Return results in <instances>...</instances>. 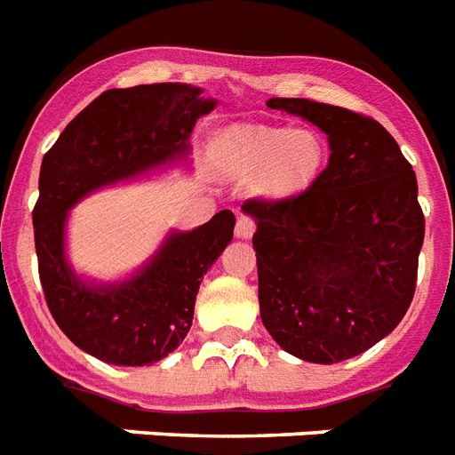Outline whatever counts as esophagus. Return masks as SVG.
<instances>
[{"label":"esophagus","instance_id":"esophagus-1","mask_svg":"<svg viewBox=\"0 0 455 455\" xmlns=\"http://www.w3.org/2000/svg\"><path fill=\"white\" fill-rule=\"evenodd\" d=\"M255 232V223L253 219H249V216H239L236 219V228H235V235L239 236V239H251Z\"/></svg>","mask_w":455,"mask_h":455}]
</instances>
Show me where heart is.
I'll use <instances>...</instances> for the list:
<instances>
[{
	"mask_svg": "<svg viewBox=\"0 0 455 455\" xmlns=\"http://www.w3.org/2000/svg\"><path fill=\"white\" fill-rule=\"evenodd\" d=\"M212 160L228 179H253L262 200H288L314 186L328 160V146L311 127L235 123L216 134Z\"/></svg>",
	"mask_w": 455,
	"mask_h": 455,
	"instance_id": "obj_1",
	"label": "heart"
}]
</instances>
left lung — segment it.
Instances as JSON below:
<instances>
[{"label":"left lung","mask_w":455,"mask_h":455,"mask_svg":"<svg viewBox=\"0 0 455 455\" xmlns=\"http://www.w3.org/2000/svg\"><path fill=\"white\" fill-rule=\"evenodd\" d=\"M267 107L328 134L330 160L309 190L242 206L262 325L286 354L332 365L390 335L411 304L426 232L416 174L377 120L298 97Z\"/></svg>","instance_id":"1"}]
</instances>
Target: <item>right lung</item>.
Masks as SVG:
<instances>
[{"mask_svg":"<svg viewBox=\"0 0 455 455\" xmlns=\"http://www.w3.org/2000/svg\"><path fill=\"white\" fill-rule=\"evenodd\" d=\"M188 84L101 92L44 156L34 246L48 309L81 351L120 367L153 365L186 339L197 291L232 242L223 209L195 230H169L156 253L125 279H85L67 258V223L78 202L116 183L186 163L190 134L219 101Z\"/></svg>","mask_w":455,"mask_h":455,"instance_id":"1","label":"right lung"}]
</instances>
